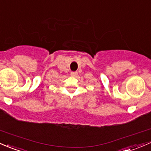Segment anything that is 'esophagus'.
Returning a JSON list of instances; mask_svg holds the SVG:
<instances>
[{
    "label": "esophagus",
    "instance_id": "1",
    "mask_svg": "<svg viewBox=\"0 0 151 151\" xmlns=\"http://www.w3.org/2000/svg\"><path fill=\"white\" fill-rule=\"evenodd\" d=\"M70 75H71V76H73V77H76V76L78 75V73L77 72H71L70 73Z\"/></svg>",
    "mask_w": 151,
    "mask_h": 151
}]
</instances>
